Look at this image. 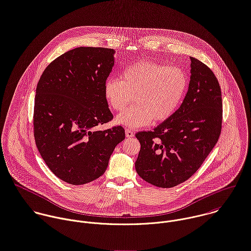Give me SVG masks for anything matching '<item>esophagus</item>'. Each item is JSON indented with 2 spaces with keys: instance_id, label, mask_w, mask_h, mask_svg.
Segmentation results:
<instances>
[{
  "instance_id": "34e87169",
  "label": "esophagus",
  "mask_w": 251,
  "mask_h": 251,
  "mask_svg": "<svg viewBox=\"0 0 251 251\" xmlns=\"http://www.w3.org/2000/svg\"><path fill=\"white\" fill-rule=\"evenodd\" d=\"M125 134H126V137H127V138H132V137H134V132H133V130H131V129H125Z\"/></svg>"
}]
</instances>
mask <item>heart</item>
<instances>
[{"mask_svg": "<svg viewBox=\"0 0 251 251\" xmlns=\"http://www.w3.org/2000/svg\"><path fill=\"white\" fill-rule=\"evenodd\" d=\"M188 87L186 73L179 67L142 61L123 70L121 78L108 77L104 96L116 111L136 104L116 117V123L130 128L169 119L179 107Z\"/></svg>", "mask_w": 251, "mask_h": 251, "instance_id": "1", "label": "heart"}]
</instances>
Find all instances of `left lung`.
I'll return each instance as SVG.
<instances>
[{
	"instance_id": "obj_1",
	"label": "left lung",
	"mask_w": 251,
	"mask_h": 251,
	"mask_svg": "<svg viewBox=\"0 0 251 251\" xmlns=\"http://www.w3.org/2000/svg\"><path fill=\"white\" fill-rule=\"evenodd\" d=\"M188 92L180 107L152 131L139 132L136 172L161 188L175 187L191 177L217 144L222 129V93L205 64L190 57Z\"/></svg>"
}]
</instances>
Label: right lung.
Listing matches in <instances>:
<instances>
[{"instance_id": "1", "label": "right lung", "mask_w": 251, "mask_h": 251, "mask_svg": "<svg viewBox=\"0 0 251 251\" xmlns=\"http://www.w3.org/2000/svg\"><path fill=\"white\" fill-rule=\"evenodd\" d=\"M114 54L102 47L72 49L51 62L37 83L35 143L49 170L67 183L81 185L100 177L125 139L121 126L97 130L113 118L104 82Z\"/></svg>"}]
</instances>
